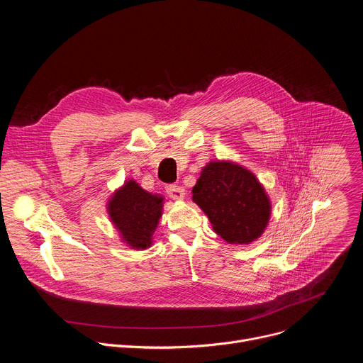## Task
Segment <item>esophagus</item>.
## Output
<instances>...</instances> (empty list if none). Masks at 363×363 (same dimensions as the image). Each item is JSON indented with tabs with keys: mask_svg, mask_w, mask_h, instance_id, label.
Masks as SVG:
<instances>
[{
	"mask_svg": "<svg viewBox=\"0 0 363 363\" xmlns=\"http://www.w3.org/2000/svg\"><path fill=\"white\" fill-rule=\"evenodd\" d=\"M167 192L174 199H184V196H185V189L182 186H179V185H175V184L168 185L167 186Z\"/></svg>",
	"mask_w": 363,
	"mask_h": 363,
	"instance_id": "1",
	"label": "esophagus"
}]
</instances>
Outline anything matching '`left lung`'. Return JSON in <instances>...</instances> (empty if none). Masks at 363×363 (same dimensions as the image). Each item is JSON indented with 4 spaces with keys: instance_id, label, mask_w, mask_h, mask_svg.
Instances as JSON below:
<instances>
[{
    "instance_id": "8db88e82",
    "label": "left lung",
    "mask_w": 363,
    "mask_h": 363,
    "mask_svg": "<svg viewBox=\"0 0 363 363\" xmlns=\"http://www.w3.org/2000/svg\"><path fill=\"white\" fill-rule=\"evenodd\" d=\"M192 201L214 231L230 244H250L270 220L272 203L255 175L230 161L205 165L192 188Z\"/></svg>"
}]
</instances>
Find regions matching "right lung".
I'll use <instances>...</instances> for the list:
<instances>
[{"mask_svg": "<svg viewBox=\"0 0 363 363\" xmlns=\"http://www.w3.org/2000/svg\"><path fill=\"white\" fill-rule=\"evenodd\" d=\"M164 198L150 194L129 179L115 191L108 202L111 221L130 248L145 250L152 245V235L162 216Z\"/></svg>", "mask_w": 363, "mask_h": 363, "instance_id": "add662e5", "label": "right lung"}]
</instances>
